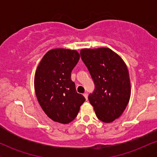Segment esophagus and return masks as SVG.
Segmentation results:
<instances>
[{"instance_id":"34e87169","label":"esophagus","mask_w":157,"mask_h":157,"mask_svg":"<svg viewBox=\"0 0 157 157\" xmlns=\"http://www.w3.org/2000/svg\"><path fill=\"white\" fill-rule=\"evenodd\" d=\"M83 96H84L85 98H86V100H88V94L87 93H84L83 94Z\"/></svg>"}]
</instances>
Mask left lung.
Returning a JSON list of instances; mask_svg holds the SVG:
<instances>
[{"instance_id": "obj_1", "label": "left lung", "mask_w": 157, "mask_h": 157, "mask_svg": "<svg viewBox=\"0 0 157 157\" xmlns=\"http://www.w3.org/2000/svg\"><path fill=\"white\" fill-rule=\"evenodd\" d=\"M82 61L95 85L89 95L97 118L112 122L121 116L131 97L128 70L120 55L109 48H82Z\"/></svg>"}]
</instances>
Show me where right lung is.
<instances>
[{
  "instance_id": "1",
  "label": "right lung",
  "mask_w": 157,
  "mask_h": 157,
  "mask_svg": "<svg viewBox=\"0 0 157 157\" xmlns=\"http://www.w3.org/2000/svg\"><path fill=\"white\" fill-rule=\"evenodd\" d=\"M79 59L76 50L53 48L46 52L36 69L34 84L37 101L48 117L59 123L75 120L86 100L71 79Z\"/></svg>"
}]
</instances>
